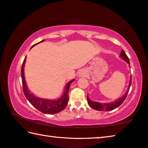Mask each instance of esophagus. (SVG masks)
Segmentation results:
<instances>
[{
  "label": "esophagus",
  "mask_w": 148,
  "mask_h": 148,
  "mask_svg": "<svg viewBox=\"0 0 148 148\" xmlns=\"http://www.w3.org/2000/svg\"><path fill=\"white\" fill-rule=\"evenodd\" d=\"M85 75H86V72H85V71H84V70H82V71H80V73H79V74H78V76L81 77V76H85Z\"/></svg>",
  "instance_id": "34e87169"
}]
</instances>
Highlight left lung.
Listing matches in <instances>:
<instances>
[{
  "label": "left lung",
  "mask_w": 148,
  "mask_h": 148,
  "mask_svg": "<svg viewBox=\"0 0 148 148\" xmlns=\"http://www.w3.org/2000/svg\"><path fill=\"white\" fill-rule=\"evenodd\" d=\"M120 58H122L123 60H124L125 62L129 64V66L130 68V60L128 57L127 56V55L125 54V52L123 51V50H122L121 51V54L120 55ZM131 83H132V76H130V82L128 84V88H127V91L125 92V93L123 94L122 96H121L120 98H119L117 99V100H115L113 102H108V103H101V102H96V101H93L92 100H90L88 97V95H87V101H88V105L90 106L92 108H93L96 110H98V111H110V110H114L118 108V106L122 104L123 103V101L126 98V96L128 94L130 88L131 86Z\"/></svg>",
  "instance_id": "8db88e82"
}]
</instances>
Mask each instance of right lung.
Instances as JSON below:
<instances>
[{
  "label": "right lung",
  "mask_w": 148,
  "mask_h": 148,
  "mask_svg": "<svg viewBox=\"0 0 148 148\" xmlns=\"http://www.w3.org/2000/svg\"><path fill=\"white\" fill-rule=\"evenodd\" d=\"M45 41V40H42L39 42L33 45L31 48L34 47V46L38 45V44L42 42ZM26 56L25 57V60H24L23 65H22L21 68V78H22V82H23V92L24 94L26 96L27 100L29 101V102L34 106V108L39 110L43 114H57L58 112H61L65 108L68 104V99H69V96H68V92H69V89L70 84H71L72 82H74L75 80L72 79L70 81L67 82L65 86L64 92L60 98H56V99H48V98H40V97H38L34 94L30 92V90L28 89L27 84L25 80V65L26 62Z\"/></svg>",
  "instance_id": "right-lung-1"
}]
</instances>
